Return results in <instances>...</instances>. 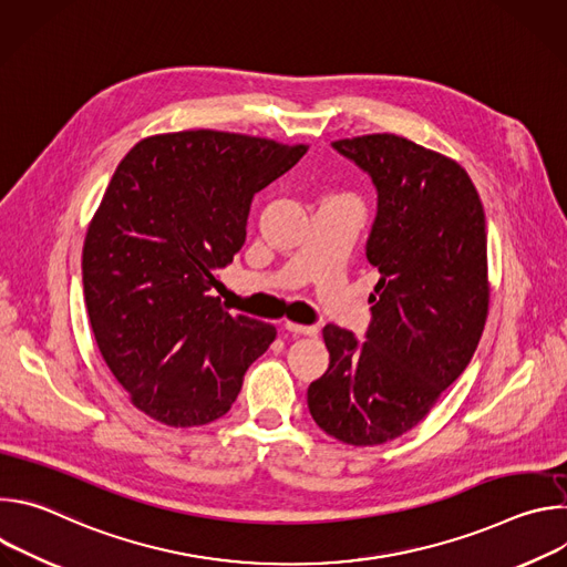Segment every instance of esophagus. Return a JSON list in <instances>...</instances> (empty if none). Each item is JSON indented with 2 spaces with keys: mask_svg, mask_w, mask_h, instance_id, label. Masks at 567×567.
<instances>
[{
  "mask_svg": "<svg viewBox=\"0 0 567 567\" xmlns=\"http://www.w3.org/2000/svg\"><path fill=\"white\" fill-rule=\"evenodd\" d=\"M285 330L291 332V334H300V337H316L318 334V328L313 326H298V322H285Z\"/></svg>",
  "mask_w": 567,
  "mask_h": 567,
  "instance_id": "34e87169",
  "label": "esophagus"
}]
</instances>
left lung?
<instances>
[{
    "label": "left lung",
    "mask_w": 567,
    "mask_h": 567,
    "mask_svg": "<svg viewBox=\"0 0 567 567\" xmlns=\"http://www.w3.org/2000/svg\"><path fill=\"white\" fill-rule=\"evenodd\" d=\"M332 147L377 188L365 256L379 282L365 341L322 328L330 368L309 383L307 406L328 435L374 446L417 426L468 365L489 311L487 221L453 158L394 134Z\"/></svg>",
    "instance_id": "8db88e82"
}]
</instances>
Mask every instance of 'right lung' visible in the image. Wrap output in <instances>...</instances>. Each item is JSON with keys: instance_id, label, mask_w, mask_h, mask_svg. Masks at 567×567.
<instances>
[{"instance_id": "1", "label": "right lung", "mask_w": 567, "mask_h": 567, "mask_svg": "<svg viewBox=\"0 0 567 567\" xmlns=\"http://www.w3.org/2000/svg\"><path fill=\"white\" fill-rule=\"evenodd\" d=\"M305 152L188 130L147 136L118 164L85 237V305L107 368L152 420H219L274 343V326L228 313L213 289L245 245L256 193Z\"/></svg>"}]
</instances>
